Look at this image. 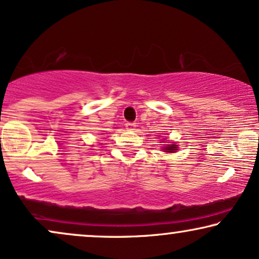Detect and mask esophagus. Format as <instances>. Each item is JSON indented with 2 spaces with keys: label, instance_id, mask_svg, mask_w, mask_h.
Returning <instances> with one entry per match:
<instances>
[{
  "label": "esophagus",
  "instance_id": "34e87169",
  "mask_svg": "<svg viewBox=\"0 0 259 259\" xmlns=\"http://www.w3.org/2000/svg\"><path fill=\"white\" fill-rule=\"evenodd\" d=\"M134 127H136V122H127V123H126V128L133 130Z\"/></svg>",
  "mask_w": 259,
  "mask_h": 259
}]
</instances>
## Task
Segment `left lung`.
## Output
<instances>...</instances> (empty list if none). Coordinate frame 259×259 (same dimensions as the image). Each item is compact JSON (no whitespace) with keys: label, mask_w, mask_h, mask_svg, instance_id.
I'll return each instance as SVG.
<instances>
[{"label":"left lung","mask_w":259,"mask_h":259,"mask_svg":"<svg viewBox=\"0 0 259 259\" xmlns=\"http://www.w3.org/2000/svg\"><path fill=\"white\" fill-rule=\"evenodd\" d=\"M164 147V152H170V153H174L176 152L177 150H179V147L177 145H175V144H167L166 146H163Z\"/></svg>","instance_id":"left-lung-1"}]
</instances>
